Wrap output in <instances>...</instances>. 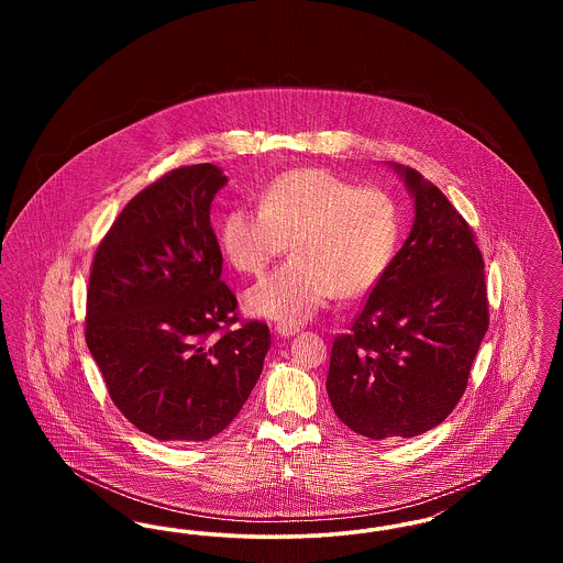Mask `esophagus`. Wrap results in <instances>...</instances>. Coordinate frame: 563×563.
Returning a JSON list of instances; mask_svg holds the SVG:
<instances>
[{"mask_svg":"<svg viewBox=\"0 0 563 563\" xmlns=\"http://www.w3.org/2000/svg\"><path fill=\"white\" fill-rule=\"evenodd\" d=\"M274 331H276L278 335H283V338H294L295 333L299 331V324H289V322H278V324L274 327Z\"/></svg>","mask_w":563,"mask_h":563,"instance_id":"obj_1","label":"esophagus"}]
</instances>
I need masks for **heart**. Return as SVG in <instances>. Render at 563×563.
<instances>
[{"instance_id":"heart-1","label":"heart","mask_w":563,"mask_h":563,"mask_svg":"<svg viewBox=\"0 0 563 563\" xmlns=\"http://www.w3.org/2000/svg\"><path fill=\"white\" fill-rule=\"evenodd\" d=\"M401 217L382 188H356L324 168L276 175L257 209L234 207L221 217L219 242L232 268L264 274L291 242L294 260L244 295L249 314L269 321L310 319L338 294H369L397 253Z\"/></svg>"}]
</instances>
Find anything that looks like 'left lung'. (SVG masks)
Masks as SVG:
<instances>
[{
  "mask_svg": "<svg viewBox=\"0 0 563 563\" xmlns=\"http://www.w3.org/2000/svg\"><path fill=\"white\" fill-rule=\"evenodd\" d=\"M416 198L413 228L346 333L327 393L349 429L375 441L439 427L462 399L489 327L477 239L445 194L395 164Z\"/></svg>",
  "mask_w": 563,
  "mask_h": 563,
  "instance_id": "1",
  "label": "left lung"
}]
</instances>
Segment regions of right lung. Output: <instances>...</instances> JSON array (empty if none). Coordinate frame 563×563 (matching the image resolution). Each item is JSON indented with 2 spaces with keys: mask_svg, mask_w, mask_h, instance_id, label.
I'll return each mask as SVG.
<instances>
[{
  "mask_svg": "<svg viewBox=\"0 0 563 563\" xmlns=\"http://www.w3.org/2000/svg\"><path fill=\"white\" fill-rule=\"evenodd\" d=\"M214 164L141 189L99 242L86 291V344L122 416L158 441H207L257 384L266 322L241 321L221 280L211 202Z\"/></svg>",
  "mask_w": 563,
  "mask_h": 563,
  "instance_id": "add662e5",
  "label": "right lung"
}]
</instances>
